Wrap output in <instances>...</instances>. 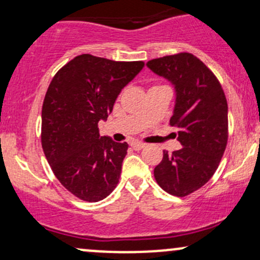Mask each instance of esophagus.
<instances>
[{
    "mask_svg": "<svg viewBox=\"0 0 260 260\" xmlns=\"http://www.w3.org/2000/svg\"><path fill=\"white\" fill-rule=\"evenodd\" d=\"M131 147H132L134 150H140V149L145 148L144 143H140V142H132L131 143Z\"/></svg>",
    "mask_w": 260,
    "mask_h": 260,
    "instance_id": "34e87169",
    "label": "esophagus"
}]
</instances>
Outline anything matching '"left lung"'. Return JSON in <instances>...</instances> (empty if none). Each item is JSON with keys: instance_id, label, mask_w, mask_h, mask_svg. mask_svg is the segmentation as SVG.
Segmentation results:
<instances>
[{"instance_id": "1", "label": "left lung", "mask_w": 260, "mask_h": 260, "mask_svg": "<svg viewBox=\"0 0 260 260\" xmlns=\"http://www.w3.org/2000/svg\"><path fill=\"white\" fill-rule=\"evenodd\" d=\"M147 66L175 86L176 104L170 124L177 127L182 148L164 151L154 169L157 184L169 194L186 197L215 174L229 138L228 101L215 74L189 52L164 56Z\"/></svg>"}]
</instances>
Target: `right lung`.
<instances>
[{"instance_id":"add662e5","label":"right lung","mask_w":260,"mask_h":260,"mask_svg":"<svg viewBox=\"0 0 260 260\" xmlns=\"http://www.w3.org/2000/svg\"><path fill=\"white\" fill-rule=\"evenodd\" d=\"M144 67L84 53L55 74L41 111V145L66 189L85 202H99L117 186L128 144L99 134L122 89Z\"/></svg>"}]
</instances>
